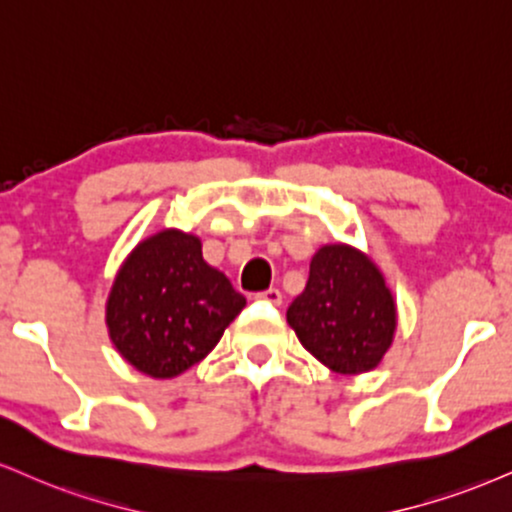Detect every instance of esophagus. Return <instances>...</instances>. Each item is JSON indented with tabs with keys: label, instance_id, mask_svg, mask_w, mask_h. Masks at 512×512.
<instances>
[{
	"label": "esophagus",
	"instance_id": "34e87169",
	"mask_svg": "<svg viewBox=\"0 0 512 512\" xmlns=\"http://www.w3.org/2000/svg\"><path fill=\"white\" fill-rule=\"evenodd\" d=\"M257 300H264V303H272V305H281L283 303V295L279 288H269V291H262L255 295Z\"/></svg>",
	"mask_w": 512,
	"mask_h": 512
}]
</instances>
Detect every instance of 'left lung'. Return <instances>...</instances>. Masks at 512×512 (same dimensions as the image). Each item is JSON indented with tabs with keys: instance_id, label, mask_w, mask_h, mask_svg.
Masks as SVG:
<instances>
[{
	"instance_id": "1",
	"label": "left lung",
	"mask_w": 512,
	"mask_h": 512,
	"mask_svg": "<svg viewBox=\"0 0 512 512\" xmlns=\"http://www.w3.org/2000/svg\"><path fill=\"white\" fill-rule=\"evenodd\" d=\"M286 319L307 353L331 372L353 377L372 372L389 353L398 307L367 252L329 243L312 255L310 279Z\"/></svg>"
}]
</instances>
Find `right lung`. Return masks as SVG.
Returning a JSON list of instances; mask_svg holds the SVG:
<instances>
[{
    "label": "right lung",
    "instance_id": "obj_1",
    "mask_svg": "<svg viewBox=\"0 0 512 512\" xmlns=\"http://www.w3.org/2000/svg\"><path fill=\"white\" fill-rule=\"evenodd\" d=\"M245 298L202 257L193 233L162 229L121 262L104 305L114 348L152 379H174L212 353Z\"/></svg>",
    "mask_w": 512,
    "mask_h": 512
}]
</instances>
